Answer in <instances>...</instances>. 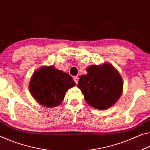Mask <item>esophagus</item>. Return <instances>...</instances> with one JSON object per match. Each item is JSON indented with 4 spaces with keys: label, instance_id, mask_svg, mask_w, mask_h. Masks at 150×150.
Listing matches in <instances>:
<instances>
[{
    "label": "esophagus",
    "instance_id": "34e87169",
    "mask_svg": "<svg viewBox=\"0 0 150 150\" xmlns=\"http://www.w3.org/2000/svg\"><path fill=\"white\" fill-rule=\"evenodd\" d=\"M73 79H74V82L76 83V84H78V80H79V78H78V76H74V77L73 78Z\"/></svg>",
    "mask_w": 150,
    "mask_h": 150
}]
</instances>
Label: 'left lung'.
<instances>
[{"label": "left lung", "mask_w": 150, "mask_h": 150, "mask_svg": "<svg viewBox=\"0 0 150 150\" xmlns=\"http://www.w3.org/2000/svg\"><path fill=\"white\" fill-rule=\"evenodd\" d=\"M86 71L87 74L81 76L78 84L86 102L96 109L109 108L122 93L121 76L110 64L90 66Z\"/></svg>", "instance_id": "left-lung-1"}]
</instances>
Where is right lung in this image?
Returning a JSON list of instances; mask_svg holds the SVG:
<instances>
[{
  "instance_id": "obj_1",
  "label": "right lung",
  "mask_w": 150,
  "mask_h": 150,
  "mask_svg": "<svg viewBox=\"0 0 150 150\" xmlns=\"http://www.w3.org/2000/svg\"><path fill=\"white\" fill-rule=\"evenodd\" d=\"M76 85L67 73L56 69L54 66L41 68L33 74L29 83V90L39 104L45 107L58 105L65 93Z\"/></svg>"
}]
</instances>
